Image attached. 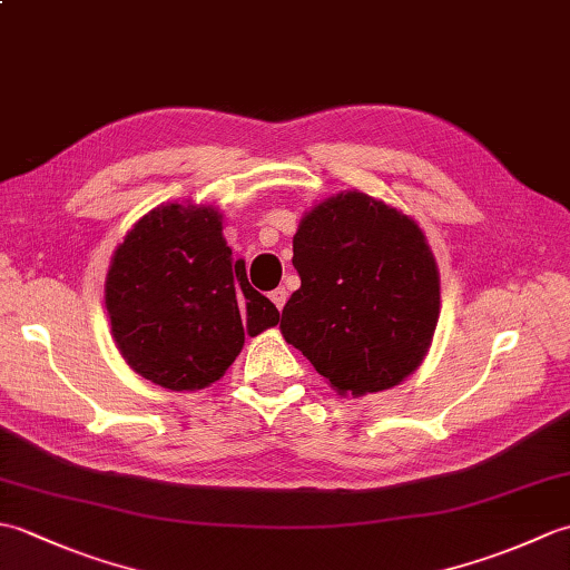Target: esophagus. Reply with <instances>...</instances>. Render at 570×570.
<instances>
[{"label":"esophagus","mask_w":570,"mask_h":570,"mask_svg":"<svg viewBox=\"0 0 570 570\" xmlns=\"http://www.w3.org/2000/svg\"><path fill=\"white\" fill-rule=\"evenodd\" d=\"M269 298H272V304H274L278 311H284L288 292H286V288H274V292L269 294Z\"/></svg>","instance_id":"esophagus-1"}]
</instances>
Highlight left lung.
Masks as SVG:
<instances>
[{
	"label": "left lung",
	"instance_id": "left-lung-1",
	"mask_svg": "<svg viewBox=\"0 0 570 570\" xmlns=\"http://www.w3.org/2000/svg\"><path fill=\"white\" fill-rule=\"evenodd\" d=\"M301 288L282 335L343 396L402 384L426 357L441 316V276L414 217L360 190H341L301 217Z\"/></svg>",
	"mask_w": 570,
	"mask_h": 570
}]
</instances>
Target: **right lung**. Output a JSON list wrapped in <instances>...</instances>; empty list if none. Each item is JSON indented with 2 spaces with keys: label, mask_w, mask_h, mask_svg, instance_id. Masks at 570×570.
Returning <instances> with one entry per match:
<instances>
[{
  "label": "right lung",
  "mask_w": 570,
  "mask_h": 570,
  "mask_svg": "<svg viewBox=\"0 0 570 570\" xmlns=\"http://www.w3.org/2000/svg\"><path fill=\"white\" fill-rule=\"evenodd\" d=\"M112 337L127 365L171 392L217 382L245 345L278 323L233 262L215 205L164 203L119 242L105 278Z\"/></svg>",
  "instance_id": "1"
}]
</instances>
